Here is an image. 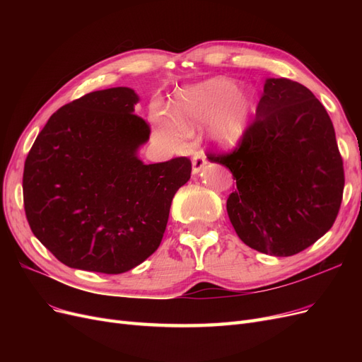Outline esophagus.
<instances>
[{"instance_id": "34e87169", "label": "esophagus", "mask_w": 362, "mask_h": 362, "mask_svg": "<svg viewBox=\"0 0 362 362\" xmlns=\"http://www.w3.org/2000/svg\"><path fill=\"white\" fill-rule=\"evenodd\" d=\"M206 158L201 154V152H196V154L193 156V160H192V164H193V173H199L205 166H206Z\"/></svg>"}]
</instances>
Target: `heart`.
I'll list each match as a JSON object with an SVG mask.
<instances>
[{
  "label": "heart",
  "mask_w": 362,
  "mask_h": 362,
  "mask_svg": "<svg viewBox=\"0 0 362 362\" xmlns=\"http://www.w3.org/2000/svg\"><path fill=\"white\" fill-rule=\"evenodd\" d=\"M255 107V95L247 86L214 76L185 87L177 96L173 116L154 115L163 137L180 144L187 133L206 124V133L217 146L233 148L246 134Z\"/></svg>",
  "instance_id": "1"
}]
</instances>
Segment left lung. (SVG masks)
Returning <instances> with one entry per match:
<instances>
[{
	"mask_svg": "<svg viewBox=\"0 0 362 362\" xmlns=\"http://www.w3.org/2000/svg\"><path fill=\"white\" fill-rule=\"evenodd\" d=\"M231 170L237 190L226 211L245 245L291 257L334 225L344 169L332 120L298 81L267 78L255 122L231 154H208Z\"/></svg>",
	"mask_w": 362,
	"mask_h": 362,
	"instance_id": "8db88e82",
	"label": "left lung"
}]
</instances>
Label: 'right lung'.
<instances>
[{
  "label": "right lung",
  "instance_id": "add662e5",
  "mask_svg": "<svg viewBox=\"0 0 362 362\" xmlns=\"http://www.w3.org/2000/svg\"><path fill=\"white\" fill-rule=\"evenodd\" d=\"M129 87L96 90L54 113L24 166L33 234L63 264L117 275L151 257L166 231L175 193L190 180L178 157L145 164L151 129Z\"/></svg>",
  "mask_w": 362,
  "mask_h": 362
}]
</instances>
